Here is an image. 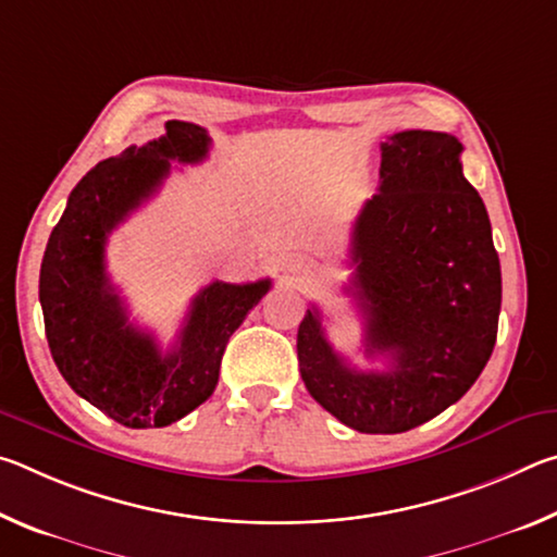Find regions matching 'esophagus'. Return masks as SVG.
<instances>
[{
	"mask_svg": "<svg viewBox=\"0 0 557 557\" xmlns=\"http://www.w3.org/2000/svg\"><path fill=\"white\" fill-rule=\"evenodd\" d=\"M305 272H307V270H305Z\"/></svg>",
	"mask_w": 557,
	"mask_h": 557,
	"instance_id": "esophagus-1",
	"label": "esophagus"
}]
</instances>
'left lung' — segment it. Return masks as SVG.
<instances>
[{
    "label": "left lung",
    "instance_id": "obj_1",
    "mask_svg": "<svg viewBox=\"0 0 557 557\" xmlns=\"http://www.w3.org/2000/svg\"><path fill=\"white\" fill-rule=\"evenodd\" d=\"M461 143L405 129L381 143L379 194L351 231V295L366 354L385 371H356L329 344L319 309L297 332L299 373L338 422L369 435L422 425L484 371L502 312V265L486 206L461 174Z\"/></svg>",
    "mask_w": 557,
    "mask_h": 557
}]
</instances>
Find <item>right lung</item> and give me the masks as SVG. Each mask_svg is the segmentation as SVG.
<instances>
[{"instance_id":"right-lung-1","label":"right lung","mask_w":557,"mask_h":557,"mask_svg":"<svg viewBox=\"0 0 557 557\" xmlns=\"http://www.w3.org/2000/svg\"><path fill=\"white\" fill-rule=\"evenodd\" d=\"M211 137L169 120L162 137L132 145L90 169L46 245L39 299L46 338L65 383L120 425L166 428L211 398L231 334L270 289V280L211 282L191 299L172 351L129 324L106 270L108 235L154 196L172 162L199 164Z\"/></svg>"}]
</instances>
